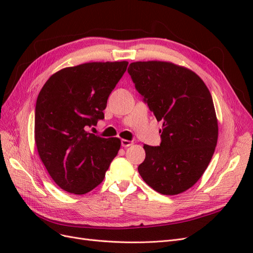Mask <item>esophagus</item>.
Instances as JSON below:
<instances>
[{"label": "esophagus", "instance_id": "1", "mask_svg": "<svg viewBox=\"0 0 253 253\" xmlns=\"http://www.w3.org/2000/svg\"><path fill=\"white\" fill-rule=\"evenodd\" d=\"M133 144V141H129V140H126V139H122L121 140V145L122 147H125V148H127V147H129V145H132Z\"/></svg>", "mask_w": 253, "mask_h": 253}]
</instances>
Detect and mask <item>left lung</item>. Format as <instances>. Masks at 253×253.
Returning <instances> with one entry per match:
<instances>
[{"label":"left lung","mask_w":253,"mask_h":253,"mask_svg":"<svg viewBox=\"0 0 253 253\" xmlns=\"http://www.w3.org/2000/svg\"><path fill=\"white\" fill-rule=\"evenodd\" d=\"M127 72L157 121H163L162 143L143 145L145 159L138 172L164 195L194 186L215 151L218 125L210 91L187 67L166 61H138Z\"/></svg>","instance_id":"obj_1"}]
</instances>
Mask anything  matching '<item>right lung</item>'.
<instances>
[{
    "label": "right lung",
    "mask_w": 253,
    "mask_h": 253,
    "mask_svg": "<svg viewBox=\"0 0 253 253\" xmlns=\"http://www.w3.org/2000/svg\"><path fill=\"white\" fill-rule=\"evenodd\" d=\"M128 62H89L65 67L45 82L36 103L35 141L57 185L85 194L100 185L121 141L86 131L104 118L112 90Z\"/></svg>",
    "instance_id": "1"
}]
</instances>
